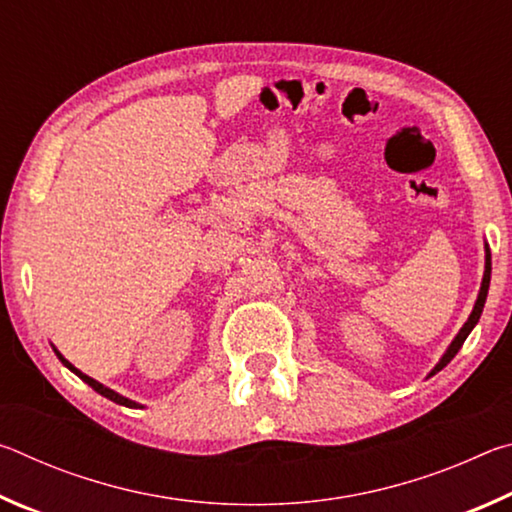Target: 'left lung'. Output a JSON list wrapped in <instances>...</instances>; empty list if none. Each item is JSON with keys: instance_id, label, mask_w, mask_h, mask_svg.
<instances>
[{"instance_id": "8db88e82", "label": "left lung", "mask_w": 512, "mask_h": 512, "mask_svg": "<svg viewBox=\"0 0 512 512\" xmlns=\"http://www.w3.org/2000/svg\"><path fill=\"white\" fill-rule=\"evenodd\" d=\"M490 273H492V259H490V248H488V244H485V271H483V280H481L479 296H476V302H474V307H472V314L467 316L465 325H463L461 329H458V334L454 336V341L449 343V348L445 350V354H443V357H440V361L436 363V366L431 368V372H429L427 377L436 375V372L443 370V368L447 366V363L456 357V352L461 350V345L465 343L467 336H470V332L476 327V323H479V318H481V314H483L485 298H488V289H490Z\"/></svg>"}]
</instances>
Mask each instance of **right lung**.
I'll return each mask as SVG.
<instances>
[{
  "mask_svg": "<svg viewBox=\"0 0 512 512\" xmlns=\"http://www.w3.org/2000/svg\"><path fill=\"white\" fill-rule=\"evenodd\" d=\"M51 348H54V345H51ZM54 352H56V357L60 359V363H63V366L65 368H69V370H72L74 372V375L76 377H81L83 381H85V384H88V386H92L94 388V391H97L99 395H103V397H108V400L110 402H115V404H121V406H128V409H144V406L140 404V402H133V400H128V397H124V395H119L117 391H112V388H108V386H103L101 384V381H97V379H92V377H88V375H85V372H81L79 368H74L72 366V363H69L65 357H63V354H60L56 348H54Z\"/></svg>",
  "mask_w": 512,
  "mask_h": 512,
  "instance_id": "1",
  "label": "right lung"
}]
</instances>
